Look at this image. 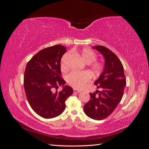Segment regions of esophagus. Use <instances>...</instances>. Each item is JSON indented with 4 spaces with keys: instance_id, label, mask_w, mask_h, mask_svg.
<instances>
[{
    "instance_id": "34e87169",
    "label": "esophagus",
    "mask_w": 149,
    "mask_h": 149,
    "mask_svg": "<svg viewBox=\"0 0 149 149\" xmlns=\"http://www.w3.org/2000/svg\"><path fill=\"white\" fill-rule=\"evenodd\" d=\"M73 92H74V93H76V94H78V93H80L79 91H78V90L76 89H73Z\"/></svg>"
}]
</instances>
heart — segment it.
<instances>
[{
	"label": "heart",
	"mask_w": 149,
	"mask_h": 149,
	"mask_svg": "<svg viewBox=\"0 0 149 149\" xmlns=\"http://www.w3.org/2000/svg\"><path fill=\"white\" fill-rule=\"evenodd\" d=\"M70 54L66 53L63 57L61 68L63 69L65 68V61ZM80 56L82 59L87 64H91V68L93 71L96 74H100L103 70V65L100 63H93L96 60L97 56L96 53L91 49L89 48H84L79 53ZM91 79V74L88 72L84 71H72L70 74H68L66 77L67 82L71 85L72 87L77 89H83L87 83Z\"/></svg>",
	"instance_id": "obj_1"
}]
</instances>
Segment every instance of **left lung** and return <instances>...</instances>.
I'll use <instances>...</instances> for the list:
<instances>
[{
    "label": "left lung",
    "instance_id": "left-lung-1",
    "mask_svg": "<svg viewBox=\"0 0 149 149\" xmlns=\"http://www.w3.org/2000/svg\"><path fill=\"white\" fill-rule=\"evenodd\" d=\"M104 58L103 71L94 84L97 88L90 93L89 101L84 106L89 118L102 120L112 113L120 102L126 86L124 68L118 57L109 49L98 45L92 47Z\"/></svg>",
    "mask_w": 149,
    "mask_h": 149
}]
</instances>
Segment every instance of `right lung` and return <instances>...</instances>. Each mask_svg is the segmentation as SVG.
<instances>
[{
	"label": "right lung",
	"mask_w": 149,
	"mask_h": 149,
	"mask_svg": "<svg viewBox=\"0 0 149 149\" xmlns=\"http://www.w3.org/2000/svg\"><path fill=\"white\" fill-rule=\"evenodd\" d=\"M66 48L56 45L38 52L28 62L24 84L26 98L32 109L40 116L51 119L65 109V101L73 93L61 77V59ZM62 85L61 92H52Z\"/></svg>",
	"instance_id": "obj_1"
}]
</instances>
